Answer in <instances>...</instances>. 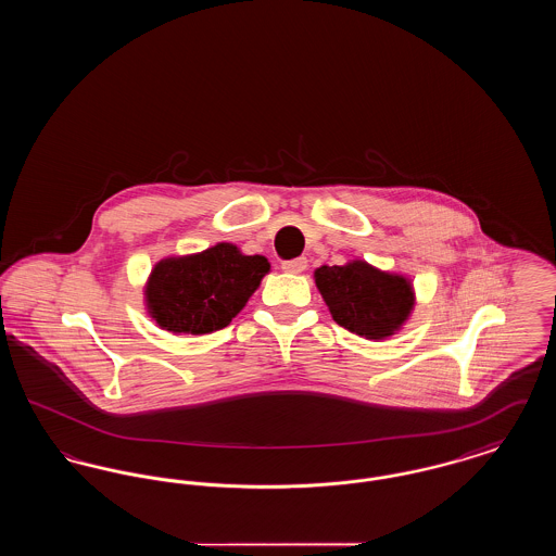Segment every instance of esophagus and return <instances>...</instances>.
I'll return each mask as SVG.
<instances>
[{"instance_id":"1","label":"esophagus","mask_w":556,"mask_h":556,"mask_svg":"<svg viewBox=\"0 0 556 556\" xmlns=\"http://www.w3.org/2000/svg\"><path fill=\"white\" fill-rule=\"evenodd\" d=\"M306 266H308L306 258H291V261H283L281 263V268L286 273H302V270H306Z\"/></svg>"}]
</instances>
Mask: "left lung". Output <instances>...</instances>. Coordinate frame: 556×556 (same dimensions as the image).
Segmentation results:
<instances>
[{"label": "left lung", "mask_w": 556, "mask_h": 556, "mask_svg": "<svg viewBox=\"0 0 556 556\" xmlns=\"http://www.w3.org/2000/svg\"><path fill=\"white\" fill-rule=\"evenodd\" d=\"M315 279L333 320L367 340L392 336L413 308V290L404 277L381 273L363 261L320 266Z\"/></svg>", "instance_id": "obj_1"}]
</instances>
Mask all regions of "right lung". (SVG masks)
I'll return each mask as SVG.
<instances>
[{
    "instance_id": "obj_1",
    "label": "right lung",
    "mask_w": 556,
    "mask_h": 556,
    "mask_svg": "<svg viewBox=\"0 0 556 556\" xmlns=\"http://www.w3.org/2000/svg\"><path fill=\"white\" fill-rule=\"evenodd\" d=\"M268 268L265 256H241L231 243L162 261L148 283V306L168 331L211 333L231 323Z\"/></svg>"
}]
</instances>
